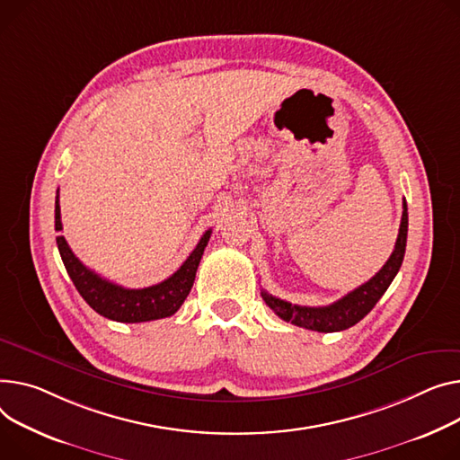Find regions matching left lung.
Instances as JSON below:
<instances>
[{
    "label": "left lung",
    "instance_id": "obj_1",
    "mask_svg": "<svg viewBox=\"0 0 460 460\" xmlns=\"http://www.w3.org/2000/svg\"><path fill=\"white\" fill-rule=\"evenodd\" d=\"M407 231H409V214H407V203L403 199L400 234H397L395 246H394L390 259L385 262V266L374 275L370 281H366L364 285L351 290L339 301L327 305V307H303V305H292L285 299L273 297L271 294H268L264 290L261 292L262 299L281 320L290 322L297 327H305V329L318 331V332L344 331V329L358 323L366 314H368L376 307V303L381 299V296L386 292V288L394 281L395 273L400 271L403 257H405V248H407Z\"/></svg>",
    "mask_w": 460,
    "mask_h": 460
}]
</instances>
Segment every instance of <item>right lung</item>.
<instances>
[{
    "label": "right lung",
    "instance_id": "add662e5",
    "mask_svg": "<svg viewBox=\"0 0 460 460\" xmlns=\"http://www.w3.org/2000/svg\"><path fill=\"white\" fill-rule=\"evenodd\" d=\"M55 231H63V224H60L58 192L55 199ZM210 233L212 229L203 233L194 252L173 275H170L163 283L147 288H124L100 278L98 273L88 270L74 255L65 236H57V246L70 279L74 281L77 292L83 296V299L92 309L114 322L140 323L149 320L168 318L179 311L182 301L187 299L194 285L196 271L208 243Z\"/></svg>",
    "mask_w": 460,
    "mask_h": 460
}]
</instances>
